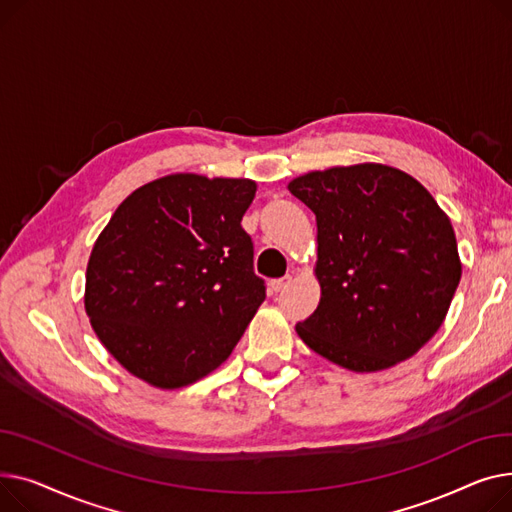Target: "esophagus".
I'll return each mask as SVG.
<instances>
[{
	"mask_svg": "<svg viewBox=\"0 0 512 512\" xmlns=\"http://www.w3.org/2000/svg\"><path fill=\"white\" fill-rule=\"evenodd\" d=\"M289 283H291V275H285V277H281V279H273L268 285H270V291L279 293V291H283Z\"/></svg>",
	"mask_w": 512,
	"mask_h": 512,
	"instance_id": "34e87169",
	"label": "esophagus"
}]
</instances>
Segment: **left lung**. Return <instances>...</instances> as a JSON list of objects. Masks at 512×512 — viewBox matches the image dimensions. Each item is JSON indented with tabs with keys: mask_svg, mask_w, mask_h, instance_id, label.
Returning a JSON list of instances; mask_svg holds the SVG:
<instances>
[{
	"mask_svg": "<svg viewBox=\"0 0 512 512\" xmlns=\"http://www.w3.org/2000/svg\"><path fill=\"white\" fill-rule=\"evenodd\" d=\"M287 188L318 227L322 295L297 335L353 372L415 355L442 326L461 281L457 237L432 194L378 163L312 171Z\"/></svg>",
	"mask_w": 512,
	"mask_h": 512,
	"instance_id": "obj_1",
	"label": "left lung"
}]
</instances>
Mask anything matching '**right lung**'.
Masks as SVG:
<instances>
[{
	"mask_svg": "<svg viewBox=\"0 0 512 512\" xmlns=\"http://www.w3.org/2000/svg\"><path fill=\"white\" fill-rule=\"evenodd\" d=\"M252 179L175 173L132 192L97 237L84 308L105 349L159 388L219 368L264 302L242 227Z\"/></svg>",
	"mask_w": 512,
	"mask_h": 512,
	"instance_id": "obj_1",
	"label": "right lung"
}]
</instances>
